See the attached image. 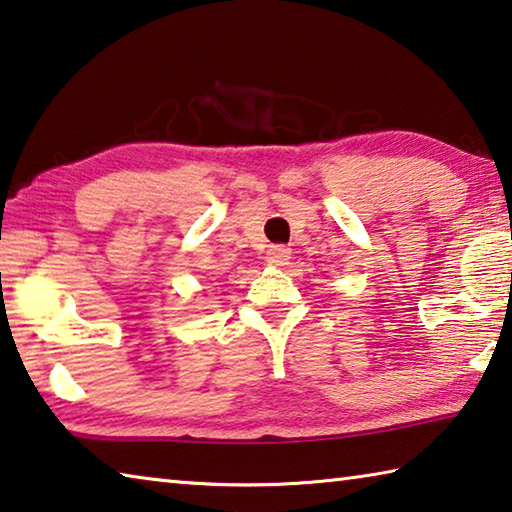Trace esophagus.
<instances>
[{
	"label": "esophagus",
	"instance_id": "1",
	"mask_svg": "<svg viewBox=\"0 0 512 512\" xmlns=\"http://www.w3.org/2000/svg\"><path fill=\"white\" fill-rule=\"evenodd\" d=\"M290 258H292V251L288 247L276 245V247L267 249L265 261H267V265H272V267H283V265L290 263Z\"/></svg>",
	"mask_w": 512,
	"mask_h": 512
}]
</instances>
